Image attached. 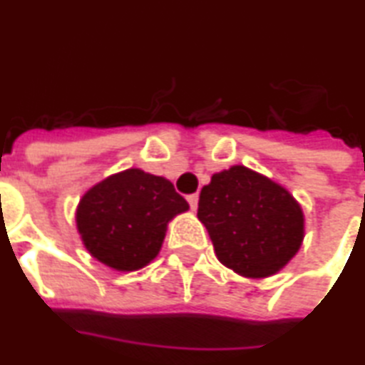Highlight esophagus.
I'll list each match as a JSON object with an SVG mask.
<instances>
[{
	"mask_svg": "<svg viewBox=\"0 0 365 365\" xmlns=\"http://www.w3.org/2000/svg\"><path fill=\"white\" fill-rule=\"evenodd\" d=\"M187 202H189V207H191V210H197V205H199V195L197 193L189 195Z\"/></svg>",
	"mask_w": 365,
	"mask_h": 365,
	"instance_id": "1",
	"label": "esophagus"
}]
</instances>
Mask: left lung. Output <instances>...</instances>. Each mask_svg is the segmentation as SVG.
<instances>
[{
    "mask_svg": "<svg viewBox=\"0 0 365 365\" xmlns=\"http://www.w3.org/2000/svg\"><path fill=\"white\" fill-rule=\"evenodd\" d=\"M197 216L220 262L252 279L285 268L304 239V214L293 195L241 164L210 178Z\"/></svg>",
    "mask_w": 365,
    "mask_h": 365,
    "instance_id": "left-lung-1",
    "label": "left lung"
}]
</instances>
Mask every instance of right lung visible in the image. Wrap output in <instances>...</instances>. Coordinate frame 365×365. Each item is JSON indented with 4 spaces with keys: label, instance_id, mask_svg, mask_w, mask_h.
<instances>
[{
    "label": "right lung",
    "instance_id": "right-lung-1",
    "mask_svg": "<svg viewBox=\"0 0 365 365\" xmlns=\"http://www.w3.org/2000/svg\"><path fill=\"white\" fill-rule=\"evenodd\" d=\"M185 210L187 201L170 180L128 168L83 193L76 227L96 260L116 272H135L157 258L168 222Z\"/></svg>",
    "mask_w": 365,
    "mask_h": 365
}]
</instances>
